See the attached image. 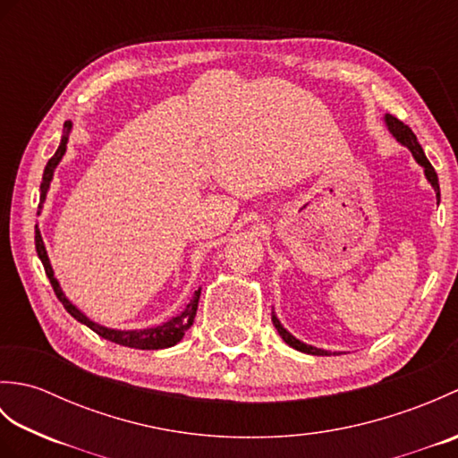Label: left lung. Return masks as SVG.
Here are the masks:
<instances>
[{
    "mask_svg": "<svg viewBox=\"0 0 458 458\" xmlns=\"http://www.w3.org/2000/svg\"><path fill=\"white\" fill-rule=\"evenodd\" d=\"M386 123H387V130L392 131V135L394 138L400 141V143H403L407 149L411 151V155L415 157V161L421 165V167L425 169V177H427V181L431 182V187L435 189V192H437V200L441 199V191H439V179H437V173H435V169H433V165L429 163V159L425 157V153H423V148L420 145V141H417V138H415V133L411 131V128L410 125H405L403 122H400L397 118H394V115H390L387 114L386 115ZM271 320H274V327L277 328V333H279V336L285 340V343L291 346V348H295V350H299V352H305V354H315V356H330V354H336V352H328V350H320V348H315V346H310V344H305V343H301V340H297L293 335L291 333H287V330L281 327V323H279V318L276 317V315H271Z\"/></svg>",
    "mask_w": 458,
    "mask_h": 458,
    "instance_id": "8db88e82",
    "label": "left lung"
}]
</instances>
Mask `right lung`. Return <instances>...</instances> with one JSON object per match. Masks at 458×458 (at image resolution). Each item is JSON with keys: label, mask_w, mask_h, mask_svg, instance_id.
I'll list each match as a JSON object with an SVG mask.
<instances>
[{"label": "right lung", "mask_w": 458, "mask_h": 458, "mask_svg": "<svg viewBox=\"0 0 458 458\" xmlns=\"http://www.w3.org/2000/svg\"><path fill=\"white\" fill-rule=\"evenodd\" d=\"M72 123L71 122H64V135L61 140V145H58L56 153L53 155L51 159H48L47 167H45V173H43V181H41V200H38V208H41V204L45 202V197H47V191H48V184H51V179H53V173L56 169L58 161L63 159V155L66 151V141H68V131H71ZM35 248H37V254L38 258H41L43 261V267H45V274L48 277V281H51V285L55 289V295L56 299L61 301L63 307L71 313L79 323L86 325L89 328H92L96 335H100L102 338L110 340V343H115V344H122V346H130V348H138V350H159V348H169V346H174L179 343V340L184 336V333H187V328H191L192 320H194V315H197V309H199V299H200V289L194 291L192 299L189 301V305L184 307L182 313L179 317L171 318L169 323H163L159 327H153V328H143V330H115V328H106V327H100L96 325L94 320H90L89 317H86L84 313H81L79 309H76L71 301H68L63 293V289L58 287V281L55 279V274H53V267L51 264H48V256H47V250H45V244H43V238H41V232H38V228L35 226Z\"/></svg>", "instance_id": "obj_1"}]
</instances>
